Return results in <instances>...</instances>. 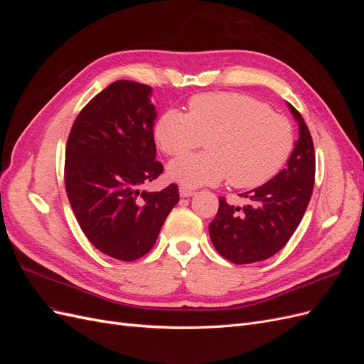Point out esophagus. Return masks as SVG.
Instances as JSON below:
<instances>
[{
  "label": "esophagus",
  "mask_w": 364,
  "mask_h": 364,
  "mask_svg": "<svg viewBox=\"0 0 364 364\" xmlns=\"http://www.w3.org/2000/svg\"><path fill=\"white\" fill-rule=\"evenodd\" d=\"M179 194H181V197H191V196H194V191L190 190V188H186V186H181Z\"/></svg>",
  "instance_id": "obj_1"
}]
</instances>
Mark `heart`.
<instances>
[{"instance_id":"heart-1","label":"heart","mask_w":364,"mask_h":364,"mask_svg":"<svg viewBox=\"0 0 364 364\" xmlns=\"http://www.w3.org/2000/svg\"><path fill=\"white\" fill-rule=\"evenodd\" d=\"M155 138L168 156L185 155L206 141V153L168 165V178L186 188L215 185L226 178L235 188H255L278 174L294 147L289 118L234 92L194 95L188 114L168 109L158 119Z\"/></svg>"}]
</instances>
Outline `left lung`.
Returning <instances> with one entry per match:
<instances>
[{
  "instance_id": "obj_1",
  "label": "left lung",
  "mask_w": 364,
  "mask_h": 364,
  "mask_svg": "<svg viewBox=\"0 0 364 364\" xmlns=\"http://www.w3.org/2000/svg\"><path fill=\"white\" fill-rule=\"evenodd\" d=\"M299 123L287 167L253 191L245 193L250 205L234 206L218 199V211L209 223V237L217 252L234 264L267 259L279 252L294 234L311 199L316 155L310 130L302 115L289 103Z\"/></svg>"
}]
</instances>
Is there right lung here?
I'll use <instances>...</instances> for the list:
<instances>
[{
  "instance_id": "right-lung-1",
  "label": "right lung",
  "mask_w": 364,
  "mask_h": 364,
  "mask_svg": "<svg viewBox=\"0 0 364 364\" xmlns=\"http://www.w3.org/2000/svg\"><path fill=\"white\" fill-rule=\"evenodd\" d=\"M150 97L149 85L111 83L77 115L65 151V188L77 222L98 250L119 261L150 252L179 202L176 183L141 191L164 171Z\"/></svg>"
}]
</instances>
